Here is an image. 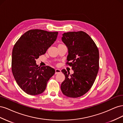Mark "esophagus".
<instances>
[{
    "instance_id": "esophagus-1",
    "label": "esophagus",
    "mask_w": 123,
    "mask_h": 123,
    "mask_svg": "<svg viewBox=\"0 0 123 123\" xmlns=\"http://www.w3.org/2000/svg\"><path fill=\"white\" fill-rule=\"evenodd\" d=\"M61 72V70L60 69H55V74H57L58 73H60Z\"/></svg>"
}]
</instances>
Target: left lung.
<instances>
[{
  "instance_id": "1",
  "label": "left lung",
  "mask_w": 123,
  "mask_h": 123,
  "mask_svg": "<svg viewBox=\"0 0 123 123\" xmlns=\"http://www.w3.org/2000/svg\"><path fill=\"white\" fill-rule=\"evenodd\" d=\"M62 41L68 49L66 65L72 67L74 73L69 75V72L62 70L65 80L62 83L61 90L68 97H80L90 90L97 76L98 48L89 35L83 31L64 33Z\"/></svg>"
}]
</instances>
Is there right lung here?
<instances>
[{"label": "right lung", "instance_id": "right-lung-1", "mask_svg": "<svg viewBox=\"0 0 123 123\" xmlns=\"http://www.w3.org/2000/svg\"><path fill=\"white\" fill-rule=\"evenodd\" d=\"M57 32L33 29L25 33L14 44L12 51V71L15 80L26 93H42L48 81L55 73L49 66L40 67L36 59L45 54L57 38Z\"/></svg>", "mask_w": 123, "mask_h": 123}]
</instances>
